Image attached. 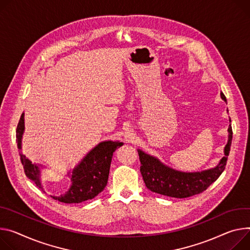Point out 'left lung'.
I'll list each match as a JSON object with an SVG mask.
<instances>
[{"label": "left lung", "mask_w": 250, "mask_h": 250, "mask_svg": "<svg viewBox=\"0 0 250 250\" xmlns=\"http://www.w3.org/2000/svg\"><path fill=\"white\" fill-rule=\"evenodd\" d=\"M220 97L226 103V98L222 93H220ZM228 131L229 141L224 146V154L218 165L201 171L185 172L173 169L163 164L157 157L138 149L142 165L141 173L146 187L152 192L175 198L189 197L206 190L225 168L232 141L231 125H229Z\"/></svg>", "instance_id": "left-lung-1"}]
</instances>
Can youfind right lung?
Masks as SVG:
<instances>
[{"instance_id":"obj_1","label":"right lung","mask_w":250,"mask_h":250,"mask_svg":"<svg viewBox=\"0 0 250 250\" xmlns=\"http://www.w3.org/2000/svg\"><path fill=\"white\" fill-rule=\"evenodd\" d=\"M25 131V113L22 112L19 121L16 139L18 148L20 149V157L24 167L27 177L33 180L38 188L43 190L41 180V167L42 166L33 164L26 155L21 152V139ZM124 143L104 141L97 145L92 150H89L80 164L73 170L67 171L66 175L71 178V187L64 194L53 196L64 203H80L88 199H93L102 192L106 184L109 173V167L113 152Z\"/></svg>"}]
</instances>
